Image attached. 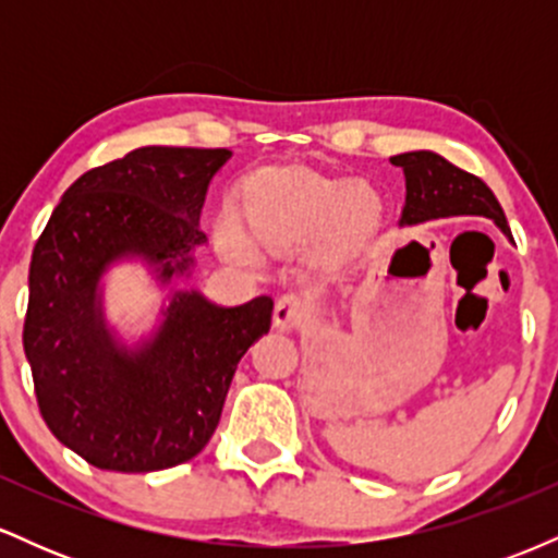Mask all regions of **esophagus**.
Wrapping results in <instances>:
<instances>
[{"label": "esophagus", "mask_w": 558, "mask_h": 558, "mask_svg": "<svg viewBox=\"0 0 558 558\" xmlns=\"http://www.w3.org/2000/svg\"><path fill=\"white\" fill-rule=\"evenodd\" d=\"M312 315L310 301L299 293H286V296L278 299L272 312V323L278 330H296L306 323V317Z\"/></svg>", "instance_id": "esophagus-1"}]
</instances>
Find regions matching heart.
Masks as SVG:
<instances>
[{"label":"heart","instance_id":"b5f03b06","mask_svg":"<svg viewBox=\"0 0 558 558\" xmlns=\"http://www.w3.org/2000/svg\"><path fill=\"white\" fill-rule=\"evenodd\" d=\"M246 215L267 246L293 252L323 239L330 254L345 257L377 233L386 202L367 183L332 181L306 170H267L248 185ZM213 235L228 259L243 265L262 259L259 243L233 209L217 215Z\"/></svg>","mask_w":558,"mask_h":558}]
</instances>
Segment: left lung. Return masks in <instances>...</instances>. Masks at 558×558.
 I'll return each instance as SVG.
<instances>
[{"label":"left lung","instance_id":"8db88e82","mask_svg":"<svg viewBox=\"0 0 558 558\" xmlns=\"http://www.w3.org/2000/svg\"><path fill=\"white\" fill-rule=\"evenodd\" d=\"M390 165L403 170L407 181V202H403L399 226H420L427 220L459 215H480L496 222L509 241L511 230L506 222L501 204L480 178L459 170L435 151H403L390 157Z\"/></svg>","mask_w":558,"mask_h":558}]
</instances>
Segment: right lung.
<instances>
[{"label": "right lung", "instance_id": "obj_1", "mask_svg": "<svg viewBox=\"0 0 558 558\" xmlns=\"http://www.w3.org/2000/svg\"><path fill=\"white\" fill-rule=\"evenodd\" d=\"M228 149L141 146L62 194L36 241L23 349L41 417L99 470L157 472L194 459L220 422L248 345L270 330L272 299L220 306L191 278L213 178ZM138 260L171 293L131 344L109 325L104 278Z\"/></svg>", "mask_w": 558, "mask_h": 558}]
</instances>
